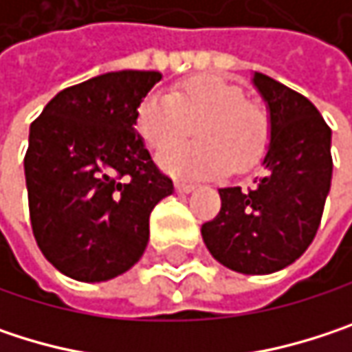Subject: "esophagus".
I'll list each match as a JSON object with an SVG mask.
<instances>
[{"label":"esophagus","mask_w":352,"mask_h":352,"mask_svg":"<svg viewBox=\"0 0 352 352\" xmlns=\"http://www.w3.org/2000/svg\"><path fill=\"white\" fill-rule=\"evenodd\" d=\"M175 187L179 193H189V191L195 189V185H193V183H187V181H177Z\"/></svg>","instance_id":"34e87169"}]
</instances>
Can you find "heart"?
Here are the masks:
<instances>
[{"label":"heart","instance_id":"heart-1","mask_svg":"<svg viewBox=\"0 0 352 352\" xmlns=\"http://www.w3.org/2000/svg\"><path fill=\"white\" fill-rule=\"evenodd\" d=\"M196 128L197 143L180 142ZM136 130L159 155L161 167L175 177H214L256 165L271 142L269 107L245 98L243 87L197 75L177 83L169 96H148L136 113ZM170 148L167 149L166 146Z\"/></svg>","mask_w":352,"mask_h":352}]
</instances>
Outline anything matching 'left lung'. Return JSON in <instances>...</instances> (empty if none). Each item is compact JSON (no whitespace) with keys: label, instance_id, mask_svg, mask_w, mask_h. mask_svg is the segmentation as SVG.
Masks as SVG:
<instances>
[{"label":"left lung","instance_id":"obj_1","mask_svg":"<svg viewBox=\"0 0 352 352\" xmlns=\"http://www.w3.org/2000/svg\"><path fill=\"white\" fill-rule=\"evenodd\" d=\"M252 83L273 122L265 173L248 189L222 187V208L201 236L224 267L267 275L300 258L316 236L332 179V132L302 94L263 73Z\"/></svg>","mask_w":352,"mask_h":352}]
</instances>
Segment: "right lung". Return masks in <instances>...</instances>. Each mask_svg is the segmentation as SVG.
Returning a JSON list of instances; mask_svg holds the SVG:
<instances>
[{"label": "right lung", "instance_id": "1", "mask_svg": "<svg viewBox=\"0 0 352 352\" xmlns=\"http://www.w3.org/2000/svg\"><path fill=\"white\" fill-rule=\"evenodd\" d=\"M159 71H116L56 94L30 126L24 173L38 248L77 281L128 271L148 243L153 208L173 181L136 134Z\"/></svg>", "mask_w": 352, "mask_h": 352}]
</instances>
